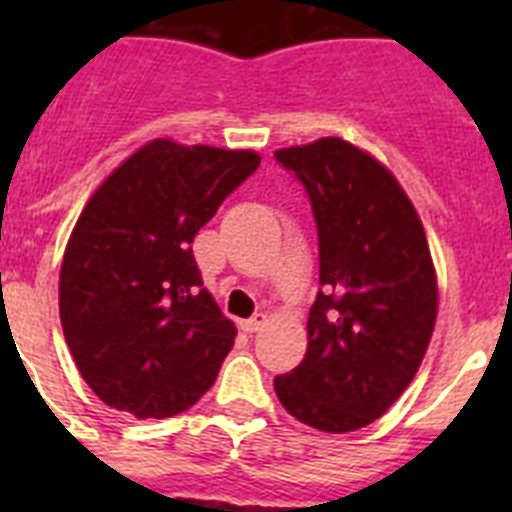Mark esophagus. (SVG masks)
I'll return each mask as SVG.
<instances>
[{
  "instance_id": "obj_1",
  "label": "esophagus",
  "mask_w": 512,
  "mask_h": 512,
  "mask_svg": "<svg viewBox=\"0 0 512 512\" xmlns=\"http://www.w3.org/2000/svg\"><path fill=\"white\" fill-rule=\"evenodd\" d=\"M264 323H266L264 312H256L253 318L241 320V330H243V333H256V330H259Z\"/></svg>"
}]
</instances>
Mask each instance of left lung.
Instances as JSON below:
<instances>
[{
    "label": "left lung",
    "instance_id": "1",
    "mask_svg": "<svg viewBox=\"0 0 512 512\" xmlns=\"http://www.w3.org/2000/svg\"><path fill=\"white\" fill-rule=\"evenodd\" d=\"M274 158L310 197L320 251L307 354L274 390L300 423L356 431L405 392L431 341L438 287L423 223L395 176L348 140Z\"/></svg>",
    "mask_w": 512,
    "mask_h": 512
}]
</instances>
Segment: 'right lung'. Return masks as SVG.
Wrapping results in <instances>:
<instances>
[{"instance_id": "1", "label": "right lung", "mask_w": 512, "mask_h": 512, "mask_svg": "<svg viewBox=\"0 0 512 512\" xmlns=\"http://www.w3.org/2000/svg\"><path fill=\"white\" fill-rule=\"evenodd\" d=\"M259 164L253 151L158 138L92 194L63 253L58 307L104 405L171 418L212 387L235 325L202 289L192 241Z\"/></svg>"}]
</instances>
